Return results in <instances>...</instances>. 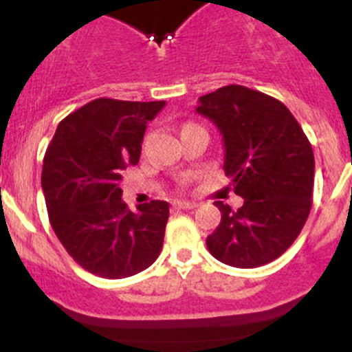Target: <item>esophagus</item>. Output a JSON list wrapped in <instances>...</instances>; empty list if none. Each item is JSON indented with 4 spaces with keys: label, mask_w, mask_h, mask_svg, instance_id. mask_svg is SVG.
Returning a JSON list of instances; mask_svg holds the SVG:
<instances>
[{
    "label": "esophagus",
    "mask_w": 352,
    "mask_h": 352,
    "mask_svg": "<svg viewBox=\"0 0 352 352\" xmlns=\"http://www.w3.org/2000/svg\"><path fill=\"white\" fill-rule=\"evenodd\" d=\"M172 206L175 209H194L196 208V202H190V201H173Z\"/></svg>",
    "instance_id": "1"
}]
</instances>
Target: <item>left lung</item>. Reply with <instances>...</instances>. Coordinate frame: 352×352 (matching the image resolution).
<instances>
[{"instance_id":"left-lung-1","label":"left lung","mask_w":352,"mask_h":352,"mask_svg":"<svg viewBox=\"0 0 352 352\" xmlns=\"http://www.w3.org/2000/svg\"><path fill=\"white\" fill-rule=\"evenodd\" d=\"M196 110L223 134V168L233 192L243 197L236 211L214 202L221 221L206 240L208 250L233 267L269 264L293 245L310 214V141L283 102L242 85L202 95Z\"/></svg>"}]
</instances>
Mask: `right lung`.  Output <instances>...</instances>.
<instances>
[{"mask_svg":"<svg viewBox=\"0 0 352 352\" xmlns=\"http://www.w3.org/2000/svg\"><path fill=\"white\" fill-rule=\"evenodd\" d=\"M163 105L95 98L59 122L45 151L49 221L73 261L91 274L129 278L158 258L168 202H146L133 212L120 199V180L122 170L140 162L148 120Z\"/></svg>","mask_w":352,"mask_h":352,"instance_id":"obj_1","label":"right lung"}]
</instances>
